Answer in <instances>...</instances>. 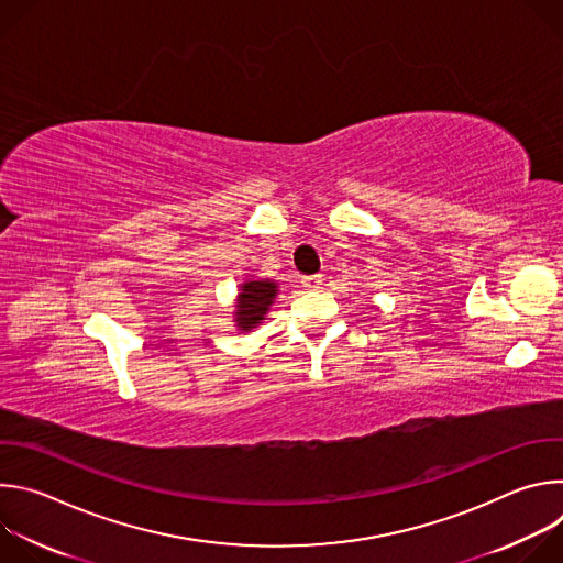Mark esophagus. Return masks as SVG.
I'll use <instances>...</instances> for the list:
<instances>
[{"label": "esophagus", "instance_id": "34e87169", "mask_svg": "<svg viewBox=\"0 0 563 563\" xmlns=\"http://www.w3.org/2000/svg\"><path fill=\"white\" fill-rule=\"evenodd\" d=\"M300 283L305 289H318L320 285H323V276H302Z\"/></svg>", "mask_w": 563, "mask_h": 563}]
</instances>
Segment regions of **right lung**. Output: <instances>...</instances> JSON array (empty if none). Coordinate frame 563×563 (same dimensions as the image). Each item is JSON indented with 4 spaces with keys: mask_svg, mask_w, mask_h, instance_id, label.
<instances>
[{
    "mask_svg": "<svg viewBox=\"0 0 563 563\" xmlns=\"http://www.w3.org/2000/svg\"><path fill=\"white\" fill-rule=\"evenodd\" d=\"M278 296V283L272 278H256L250 276L245 283H240L233 305V325L238 332H252L258 328L269 307Z\"/></svg>",
    "mask_w": 563,
    "mask_h": 563,
    "instance_id": "right-lung-1",
    "label": "right lung"
}]
</instances>
